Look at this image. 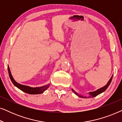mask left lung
Instances as JSON below:
<instances>
[{
  "mask_svg": "<svg viewBox=\"0 0 122 122\" xmlns=\"http://www.w3.org/2000/svg\"><path fill=\"white\" fill-rule=\"evenodd\" d=\"M112 78H113V75L112 76H111V78H110V79L109 80V81H108L107 84L106 86H103V87H102L100 88V89H98V90H97L96 91H94V92H89V97H85V96H81V95H80L78 94V93H76V92H75L74 90L72 89V91L74 92L75 94H76V96H78V97H79L81 98H93L94 97H96L97 96H98V95H99L101 94V93H103V92H104L107 89V88L111 84V81H112Z\"/></svg>",
  "mask_w": 122,
  "mask_h": 122,
  "instance_id": "obj_1",
  "label": "left lung"
}]
</instances>
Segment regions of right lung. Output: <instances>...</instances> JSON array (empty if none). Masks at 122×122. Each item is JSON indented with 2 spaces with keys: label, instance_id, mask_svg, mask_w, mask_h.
I'll list each match as a JSON object with an SVG mask.
<instances>
[{
  "label": "right lung",
  "instance_id": "obj_1",
  "mask_svg": "<svg viewBox=\"0 0 122 122\" xmlns=\"http://www.w3.org/2000/svg\"><path fill=\"white\" fill-rule=\"evenodd\" d=\"M8 72H9V75L10 76V78L11 81L13 83V84L15 86H16L18 88H19V89H20L21 91H22L24 92L28 93V94H41L44 92L48 89V88L49 87V84H48L46 86H40V87H30L29 86H24V85H22L19 84L16 82V81H15L13 78L12 75L11 74L10 71V68L9 66H8Z\"/></svg>",
  "mask_w": 122,
  "mask_h": 122
}]
</instances>
